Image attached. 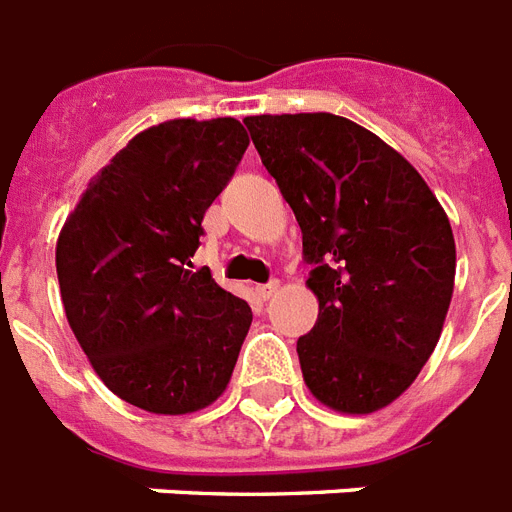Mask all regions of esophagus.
<instances>
[{
	"label": "esophagus",
	"mask_w": 512,
	"mask_h": 512,
	"mask_svg": "<svg viewBox=\"0 0 512 512\" xmlns=\"http://www.w3.org/2000/svg\"><path fill=\"white\" fill-rule=\"evenodd\" d=\"M277 290H280V282L272 280V282H267V285H259V288H256V293H259L261 301H269V298L275 296Z\"/></svg>",
	"instance_id": "34e87169"
}]
</instances>
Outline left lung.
I'll return each instance as SVG.
<instances>
[{"label": "left lung", "instance_id": "1", "mask_svg": "<svg viewBox=\"0 0 512 512\" xmlns=\"http://www.w3.org/2000/svg\"><path fill=\"white\" fill-rule=\"evenodd\" d=\"M243 124L288 200L312 264L317 322L296 343L309 391L370 415L402 396L439 343L455 290V237L415 166L333 113Z\"/></svg>", "mask_w": 512, "mask_h": 512}]
</instances>
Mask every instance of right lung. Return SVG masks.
<instances>
[{"label": "right lung", "instance_id": "obj_1", "mask_svg": "<svg viewBox=\"0 0 512 512\" xmlns=\"http://www.w3.org/2000/svg\"><path fill=\"white\" fill-rule=\"evenodd\" d=\"M248 142L235 118L150 126L89 182L57 237L68 325L102 383L140 410L187 415L230 383L251 306L190 259Z\"/></svg>", "mask_w": 512, "mask_h": 512}]
</instances>
